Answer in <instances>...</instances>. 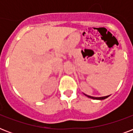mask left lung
Returning <instances> with one entry per match:
<instances>
[{"instance_id": "obj_1", "label": "left lung", "mask_w": 133, "mask_h": 133, "mask_svg": "<svg viewBox=\"0 0 133 133\" xmlns=\"http://www.w3.org/2000/svg\"><path fill=\"white\" fill-rule=\"evenodd\" d=\"M84 95L86 96V97H89V98H90V99H97V100H103V99H106V98H108V97H110V95H108V96H105V97H92V96H89V95H85V94H84Z\"/></svg>"}]
</instances>
